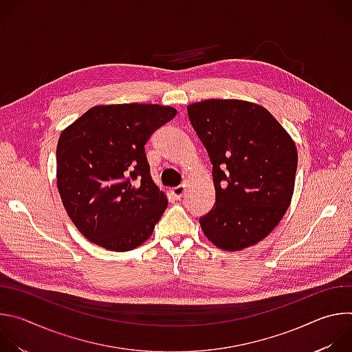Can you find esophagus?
Listing matches in <instances>:
<instances>
[{"label":"esophagus","mask_w":352,"mask_h":352,"mask_svg":"<svg viewBox=\"0 0 352 352\" xmlns=\"http://www.w3.org/2000/svg\"><path fill=\"white\" fill-rule=\"evenodd\" d=\"M171 193H173V196H174L175 199L182 197V195L185 193V185H178V186L173 188V189H171Z\"/></svg>","instance_id":"obj_1"}]
</instances>
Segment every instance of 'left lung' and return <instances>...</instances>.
<instances>
[{"label":"left lung","instance_id":"8db88e82","mask_svg":"<svg viewBox=\"0 0 352 352\" xmlns=\"http://www.w3.org/2000/svg\"><path fill=\"white\" fill-rule=\"evenodd\" d=\"M186 109L213 164L216 204L200 217V227L224 250L258 243L291 204L298 164L294 140L255 103L210 98Z\"/></svg>","mask_w":352,"mask_h":352}]
</instances>
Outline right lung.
<instances>
[{
    "label": "right lung",
    "mask_w": 352,
    "mask_h": 352,
    "mask_svg": "<svg viewBox=\"0 0 352 352\" xmlns=\"http://www.w3.org/2000/svg\"><path fill=\"white\" fill-rule=\"evenodd\" d=\"M175 114L160 104L96 106L61 132L57 186L85 238L125 252L152 235L167 197L150 175L144 144Z\"/></svg>",
    "instance_id": "obj_1"
}]
</instances>
